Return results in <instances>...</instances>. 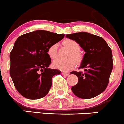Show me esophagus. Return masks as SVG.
<instances>
[{"label":"esophagus","mask_w":124,"mask_h":124,"mask_svg":"<svg viewBox=\"0 0 124 124\" xmlns=\"http://www.w3.org/2000/svg\"><path fill=\"white\" fill-rule=\"evenodd\" d=\"M62 75H63V76H69V74H70V73H68V72H65V71H62Z\"/></svg>","instance_id":"34e87169"}]
</instances>
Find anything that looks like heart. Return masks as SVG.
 <instances>
[{"label":"heart","instance_id":"obj_1","mask_svg":"<svg viewBox=\"0 0 124 124\" xmlns=\"http://www.w3.org/2000/svg\"><path fill=\"white\" fill-rule=\"evenodd\" d=\"M63 44L67 48L70 50V53L69 54V58L72 57L76 62L79 63L82 59V56L79 53V51L80 49L79 45L73 40L66 39L63 41ZM57 45L53 44L49 46L48 49V54L49 57L52 59H55L57 57ZM53 67L58 70L63 71H67L71 70L75 67V62L73 59L63 61L62 59H56L53 62Z\"/></svg>","mask_w":124,"mask_h":124}]
</instances>
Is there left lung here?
<instances>
[{
	"mask_svg": "<svg viewBox=\"0 0 124 124\" xmlns=\"http://www.w3.org/2000/svg\"><path fill=\"white\" fill-rule=\"evenodd\" d=\"M75 40L85 52L79 69L84 73L72 71L78 78V83L71 87L76 97L92 99L102 93L109 83L113 70L112 51L103 38L85 32L66 35Z\"/></svg>",
	"mask_w": 124,
	"mask_h": 124,
	"instance_id": "left-lung-1",
	"label": "left lung"
}]
</instances>
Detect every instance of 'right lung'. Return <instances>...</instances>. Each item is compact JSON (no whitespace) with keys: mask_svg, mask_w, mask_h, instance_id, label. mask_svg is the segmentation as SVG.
<instances>
[{"mask_svg":"<svg viewBox=\"0 0 124 124\" xmlns=\"http://www.w3.org/2000/svg\"><path fill=\"white\" fill-rule=\"evenodd\" d=\"M63 33L38 30L20 36L10 54V75L21 95L31 100L41 99L49 92L52 78L61 71L49 69V46L63 39Z\"/></svg>","mask_w":124,"mask_h":124,"instance_id":"right-lung-1","label":"right lung"}]
</instances>
